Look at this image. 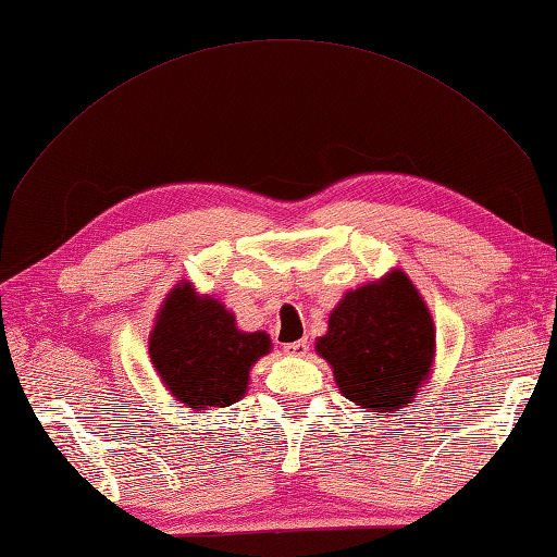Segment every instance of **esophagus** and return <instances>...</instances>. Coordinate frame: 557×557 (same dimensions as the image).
<instances>
[{
	"mask_svg": "<svg viewBox=\"0 0 557 557\" xmlns=\"http://www.w3.org/2000/svg\"><path fill=\"white\" fill-rule=\"evenodd\" d=\"M283 351H286V355H290V357H305L309 351V343L307 341H295V343L283 345Z\"/></svg>",
	"mask_w": 557,
	"mask_h": 557,
	"instance_id": "34e87169",
	"label": "esophagus"
}]
</instances>
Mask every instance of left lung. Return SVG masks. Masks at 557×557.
<instances>
[{
    "label": "left lung",
    "mask_w": 557,
    "mask_h": 557,
    "mask_svg": "<svg viewBox=\"0 0 557 557\" xmlns=\"http://www.w3.org/2000/svg\"><path fill=\"white\" fill-rule=\"evenodd\" d=\"M341 395L359 409L389 416L411 406L435 363V321L401 269L345 293L317 337Z\"/></svg>",
    "instance_id": "8db88e82"
}]
</instances>
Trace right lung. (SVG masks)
Instances as JSON below:
<instances>
[{
	"instance_id": "obj_1",
	"label": "right lung",
	"mask_w": 557,
	"mask_h": 557,
	"mask_svg": "<svg viewBox=\"0 0 557 557\" xmlns=\"http://www.w3.org/2000/svg\"><path fill=\"white\" fill-rule=\"evenodd\" d=\"M269 351L264 331H240L234 311L200 295L191 281L174 283L148 335L160 383L191 411L224 409L246 397L250 369Z\"/></svg>"
}]
</instances>
